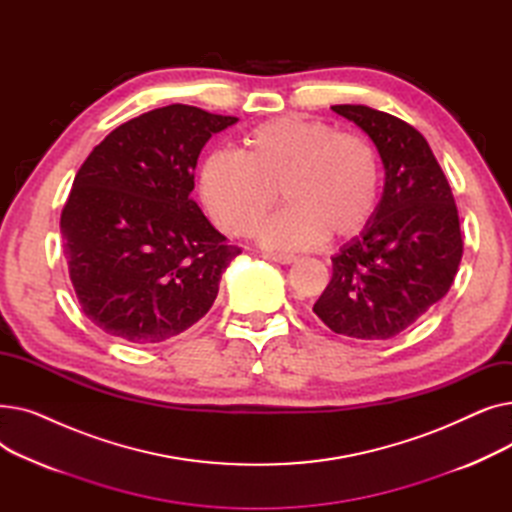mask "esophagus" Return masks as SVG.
Wrapping results in <instances>:
<instances>
[{
  "instance_id": "obj_1",
  "label": "esophagus",
  "mask_w": 512,
  "mask_h": 512,
  "mask_svg": "<svg viewBox=\"0 0 512 512\" xmlns=\"http://www.w3.org/2000/svg\"><path fill=\"white\" fill-rule=\"evenodd\" d=\"M267 259H272V261H276L280 265H290L297 257H294L292 253H270V255H267Z\"/></svg>"
}]
</instances>
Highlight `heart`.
Masks as SVG:
<instances>
[{
    "mask_svg": "<svg viewBox=\"0 0 512 512\" xmlns=\"http://www.w3.org/2000/svg\"><path fill=\"white\" fill-rule=\"evenodd\" d=\"M380 170L373 147L353 132L301 116L255 126L242 151H213L199 168V191L222 230L251 234L278 201L290 205L261 230L276 249H303L357 236L378 205Z\"/></svg>",
    "mask_w": 512,
    "mask_h": 512,
    "instance_id": "heart-1",
    "label": "heart"
}]
</instances>
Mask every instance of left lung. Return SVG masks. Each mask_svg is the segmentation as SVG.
Returning <instances> with one entry per match:
<instances>
[{"mask_svg": "<svg viewBox=\"0 0 512 512\" xmlns=\"http://www.w3.org/2000/svg\"><path fill=\"white\" fill-rule=\"evenodd\" d=\"M332 110L369 134L386 178L369 224L332 257L313 311L336 334L388 340L450 290L463 257L459 211L419 130L367 105Z\"/></svg>", "mask_w": 512, "mask_h": 512, "instance_id": "1", "label": "left lung"}]
</instances>
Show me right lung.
I'll use <instances>...</instances> for the list:
<instances>
[{
	"mask_svg": "<svg viewBox=\"0 0 512 512\" xmlns=\"http://www.w3.org/2000/svg\"><path fill=\"white\" fill-rule=\"evenodd\" d=\"M236 122L166 105L112 130L80 166L60 230L76 299L105 334L166 342L211 309L240 249L191 193L201 149Z\"/></svg>",
	"mask_w": 512,
	"mask_h": 512,
	"instance_id": "right-lung-1",
	"label": "right lung"
}]
</instances>
